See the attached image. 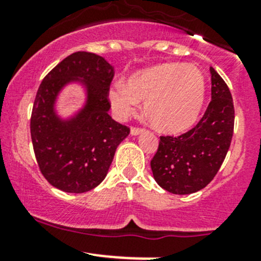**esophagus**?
I'll return each mask as SVG.
<instances>
[{"instance_id": "34e87169", "label": "esophagus", "mask_w": 261, "mask_h": 261, "mask_svg": "<svg viewBox=\"0 0 261 261\" xmlns=\"http://www.w3.org/2000/svg\"><path fill=\"white\" fill-rule=\"evenodd\" d=\"M144 128L141 127H131V135H139L140 133H143Z\"/></svg>"}]
</instances>
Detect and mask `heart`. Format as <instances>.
I'll return each mask as SVG.
<instances>
[{
  "mask_svg": "<svg viewBox=\"0 0 261 261\" xmlns=\"http://www.w3.org/2000/svg\"><path fill=\"white\" fill-rule=\"evenodd\" d=\"M206 88V77L197 67L162 63L133 73L126 86L116 84L110 98L123 116L138 111V99L144 101L150 123L163 133L175 134L196 122L203 107Z\"/></svg>",
  "mask_w": 261,
  "mask_h": 261,
  "instance_id": "heart-1",
  "label": "heart"
}]
</instances>
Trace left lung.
<instances>
[{"instance_id":"1","label":"left lung","mask_w":261,"mask_h":261,"mask_svg":"<svg viewBox=\"0 0 261 261\" xmlns=\"http://www.w3.org/2000/svg\"><path fill=\"white\" fill-rule=\"evenodd\" d=\"M211 102L199 122L179 136H160L152 175L165 191L191 194L211 183L230 149L235 110L227 84L211 67Z\"/></svg>"}]
</instances>
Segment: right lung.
<instances>
[{
  "label": "right lung",
  "instance_id": "right-lung-1",
  "mask_svg": "<svg viewBox=\"0 0 261 261\" xmlns=\"http://www.w3.org/2000/svg\"><path fill=\"white\" fill-rule=\"evenodd\" d=\"M114 67L93 53L77 51L45 75L36 93L30 133L39 169L55 188L84 193L107 175L117 146L130 127L109 115V92ZM82 79L87 89L86 106L73 119L60 120L54 111L60 89Z\"/></svg>",
  "mask_w": 261,
  "mask_h": 261
}]
</instances>
